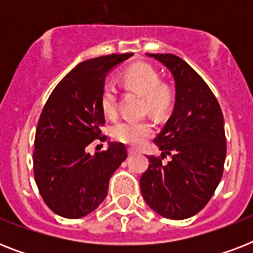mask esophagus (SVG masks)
I'll return each mask as SVG.
<instances>
[{"label": "esophagus", "instance_id": "obj_1", "mask_svg": "<svg viewBox=\"0 0 253 253\" xmlns=\"http://www.w3.org/2000/svg\"><path fill=\"white\" fill-rule=\"evenodd\" d=\"M132 155H135V150H132V148H128V156H132Z\"/></svg>", "mask_w": 253, "mask_h": 253}]
</instances>
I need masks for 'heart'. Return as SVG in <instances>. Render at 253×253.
I'll list each match as a JSON object with an SVG mask.
<instances>
[{
  "label": "heart",
  "mask_w": 253,
  "mask_h": 253,
  "mask_svg": "<svg viewBox=\"0 0 253 253\" xmlns=\"http://www.w3.org/2000/svg\"><path fill=\"white\" fill-rule=\"evenodd\" d=\"M127 87L143 95L144 109L155 117H164L172 110L176 94L172 86L162 83L160 73L147 63H135L123 73ZM101 107L106 117L117 113V87L113 83H105L101 91ZM154 131L150 121L125 119L111 127V136L118 142L131 147L142 146Z\"/></svg>",
  "instance_id": "obj_1"
}]
</instances>
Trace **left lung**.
Masks as SVG:
<instances>
[{
    "label": "left lung",
    "mask_w": 253,
    "mask_h": 253,
    "mask_svg": "<svg viewBox=\"0 0 253 253\" xmlns=\"http://www.w3.org/2000/svg\"><path fill=\"white\" fill-rule=\"evenodd\" d=\"M166 65L176 81L172 117L154 142L160 156H147L140 192L152 210L186 219L206 206L223 174L226 135L219 102L204 79L172 53H147ZM171 158L168 162L164 159Z\"/></svg>",
    "instance_id": "8db88e82"
}]
</instances>
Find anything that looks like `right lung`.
Here are the masks:
<instances>
[{"instance_id":"add662e5","label":"right lung","mask_w":253,"mask_h":253,"mask_svg":"<svg viewBox=\"0 0 253 253\" xmlns=\"http://www.w3.org/2000/svg\"><path fill=\"white\" fill-rule=\"evenodd\" d=\"M132 53H111L83 61L63 77L49 94L38 121L34 151V177L42 198L64 218L87 215L105 200L113 173L127 158L122 143L87 154L98 139L105 113L101 91L113 67Z\"/></svg>"}]
</instances>
